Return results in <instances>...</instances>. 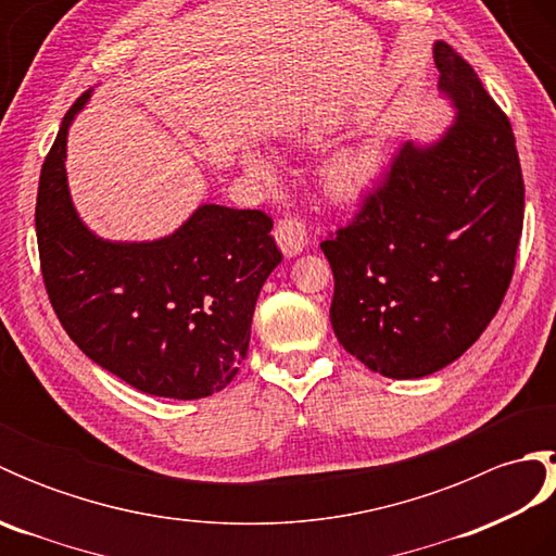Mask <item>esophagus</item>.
Wrapping results in <instances>:
<instances>
[{
  "label": "esophagus",
  "mask_w": 556,
  "mask_h": 556,
  "mask_svg": "<svg viewBox=\"0 0 556 556\" xmlns=\"http://www.w3.org/2000/svg\"><path fill=\"white\" fill-rule=\"evenodd\" d=\"M275 239L287 257L299 255L305 245H308V229L299 217H285L277 222Z\"/></svg>",
  "instance_id": "34e87169"
}]
</instances>
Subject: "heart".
Returning <instances> with one entry per match:
<instances>
[{"label": "heart", "instance_id": "obj_1", "mask_svg": "<svg viewBox=\"0 0 556 556\" xmlns=\"http://www.w3.org/2000/svg\"><path fill=\"white\" fill-rule=\"evenodd\" d=\"M301 143L315 146L320 143V136L305 134L301 138ZM243 162L248 172L260 176V179H269V176L275 174V164H271V160L263 155V152H248ZM384 162H387V155L382 146L377 143L349 146L344 150L334 152V155L327 160L325 184L329 191L339 198H358L363 193H368L375 186V181L380 179Z\"/></svg>", "mask_w": 556, "mask_h": 556}]
</instances>
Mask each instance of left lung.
I'll return each instance as SVG.
<instances>
[{
    "label": "left lung",
    "instance_id": "8db88e82",
    "mask_svg": "<svg viewBox=\"0 0 556 556\" xmlns=\"http://www.w3.org/2000/svg\"><path fill=\"white\" fill-rule=\"evenodd\" d=\"M454 124L406 143L349 227L320 243L339 344L372 372L416 380L476 344L511 285L523 231L516 138L478 74L434 42Z\"/></svg>",
    "mask_w": 556,
    "mask_h": 556
}]
</instances>
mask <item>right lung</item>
Here are the masks:
<instances>
[{"label": "right lung", "mask_w": 556, "mask_h": 556, "mask_svg": "<svg viewBox=\"0 0 556 556\" xmlns=\"http://www.w3.org/2000/svg\"><path fill=\"white\" fill-rule=\"evenodd\" d=\"M64 116L42 164L35 231L47 296L74 344L138 392L205 399L248 353L260 289L281 253L260 210L200 205L157 241H104L80 222L66 186Z\"/></svg>", "instance_id": "add662e5"}]
</instances>
